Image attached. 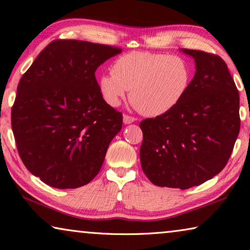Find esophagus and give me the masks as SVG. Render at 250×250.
Instances as JSON below:
<instances>
[{
  "instance_id": "obj_1",
  "label": "esophagus",
  "mask_w": 250,
  "mask_h": 250,
  "mask_svg": "<svg viewBox=\"0 0 250 250\" xmlns=\"http://www.w3.org/2000/svg\"><path fill=\"white\" fill-rule=\"evenodd\" d=\"M136 120L135 117L133 116H130V115H126L125 114L124 115V122L125 125H129V124H132V122H134Z\"/></svg>"
}]
</instances>
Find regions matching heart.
Wrapping results in <instances>:
<instances>
[{
	"instance_id": "heart-1",
	"label": "heart",
	"mask_w": 250,
	"mask_h": 250,
	"mask_svg": "<svg viewBox=\"0 0 250 250\" xmlns=\"http://www.w3.org/2000/svg\"><path fill=\"white\" fill-rule=\"evenodd\" d=\"M191 81V67L183 57L132 51L117 58L111 74L100 77L99 87L110 106H118L130 90V101L142 114L158 117L182 102Z\"/></svg>"
}]
</instances>
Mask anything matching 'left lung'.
<instances>
[{
	"instance_id": "8db88e82",
	"label": "left lung",
	"mask_w": 250,
	"mask_h": 250,
	"mask_svg": "<svg viewBox=\"0 0 250 250\" xmlns=\"http://www.w3.org/2000/svg\"><path fill=\"white\" fill-rule=\"evenodd\" d=\"M196 72L184 100L169 113L141 121L142 168L159 187L189 189L220 173L240 132V95L219 56L182 49Z\"/></svg>"
}]
</instances>
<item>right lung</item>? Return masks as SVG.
I'll return each instance as SVG.
<instances>
[{
	"mask_svg": "<svg viewBox=\"0 0 250 250\" xmlns=\"http://www.w3.org/2000/svg\"><path fill=\"white\" fill-rule=\"evenodd\" d=\"M120 52L110 45L56 40L21 77L12 129L21 160L43 183L74 189L100 172L122 114L104 101L95 71Z\"/></svg>",
	"mask_w": 250,
	"mask_h": 250,
	"instance_id": "obj_1",
	"label": "right lung"
}]
</instances>
